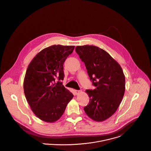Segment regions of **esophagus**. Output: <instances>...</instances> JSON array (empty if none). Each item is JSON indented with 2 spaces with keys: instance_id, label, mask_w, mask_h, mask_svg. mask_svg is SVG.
<instances>
[{
  "instance_id": "esophagus-1",
  "label": "esophagus",
  "mask_w": 151,
  "mask_h": 151,
  "mask_svg": "<svg viewBox=\"0 0 151 151\" xmlns=\"http://www.w3.org/2000/svg\"><path fill=\"white\" fill-rule=\"evenodd\" d=\"M75 94H76V95H78V94H79L80 93H81V91H79V90H75Z\"/></svg>"
}]
</instances>
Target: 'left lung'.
Here are the masks:
<instances>
[{
    "mask_svg": "<svg viewBox=\"0 0 151 151\" xmlns=\"http://www.w3.org/2000/svg\"><path fill=\"white\" fill-rule=\"evenodd\" d=\"M75 51L96 87L86 91L90 100L84 110L93 120H106L116 111L124 94L125 80L122 69L109 54L97 47L77 46Z\"/></svg>",
    "mask_w": 151,
    "mask_h": 151,
    "instance_id": "1",
    "label": "left lung"
}]
</instances>
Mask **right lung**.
<instances>
[{"label": "right lung", "mask_w": 151, "mask_h": 151, "mask_svg": "<svg viewBox=\"0 0 151 151\" xmlns=\"http://www.w3.org/2000/svg\"><path fill=\"white\" fill-rule=\"evenodd\" d=\"M75 46L54 45L40 51L31 60L24 80V91L31 109L40 120L60 119L73 94L62 85L63 63Z\"/></svg>", "instance_id": "add662e5"}]
</instances>
